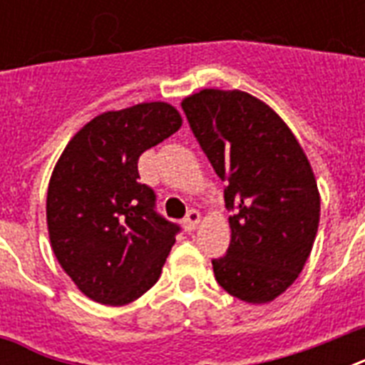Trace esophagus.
<instances>
[{"instance_id": "esophagus-1", "label": "esophagus", "mask_w": 365, "mask_h": 365, "mask_svg": "<svg viewBox=\"0 0 365 365\" xmlns=\"http://www.w3.org/2000/svg\"><path fill=\"white\" fill-rule=\"evenodd\" d=\"M199 222H200L199 210H189L187 216H185V220H183V229H185L187 233H191V231H195V229H197Z\"/></svg>"}]
</instances>
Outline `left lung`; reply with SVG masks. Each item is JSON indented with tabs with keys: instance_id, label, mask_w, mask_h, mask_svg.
<instances>
[{
	"instance_id": "1",
	"label": "left lung",
	"mask_w": 365,
	"mask_h": 365,
	"mask_svg": "<svg viewBox=\"0 0 365 365\" xmlns=\"http://www.w3.org/2000/svg\"><path fill=\"white\" fill-rule=\"evenodd\" d=\"M200 149L225 182L231 244L212 259L217 284L269 303L299 277L320 220L312 168L286 123L242 91L205 88L182 102Z\"/></svg>"
}]
</instances>
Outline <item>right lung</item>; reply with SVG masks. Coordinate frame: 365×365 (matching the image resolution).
I'll list each match as a JSON object with an SVG mask.
<instances>
[{"instance_id": "add662e5", "label": "right lung", "mask_w": 365, "mask_h": 365, "mask_svg": "<svg viewBox=\"0 0 365 365\" xmlns=\"http://www.w3.org/2000/svg\"><path fill=\"white\" fill-rule=\"evenodd\" d=\"M182 126L170 104L149 102L108 111L66 145L47 191L51 246L83 294L126 305L160 277L180 233L140 183L138 159Z\"/></svg>"}]
</instances>
